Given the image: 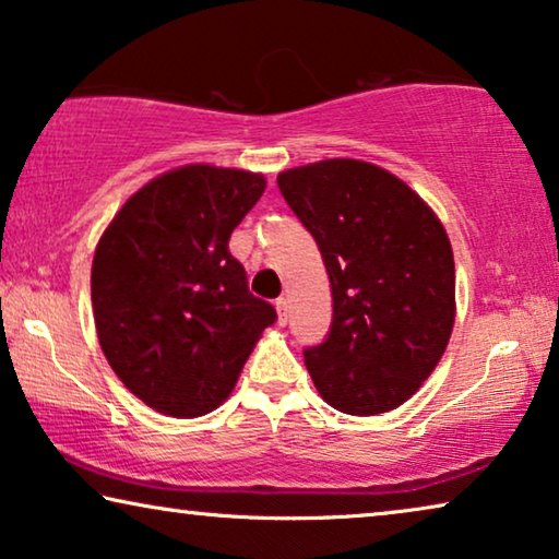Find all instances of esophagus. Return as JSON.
<instances>
[{"mask_svg":"<svg viewBox=\"0 0 559 559\" xmlns=\"http://www.w3.org/2000/svg\"><path fill=\"white\" fill-rule=\"evenodd\" d=\"M276 311H278V323H281V326H286V321H288V301H286V298H278Z\"/></svg>","mask_w":559,"mask_h":559,"instance_id":"1","label":"esophagus"}]
</instances>
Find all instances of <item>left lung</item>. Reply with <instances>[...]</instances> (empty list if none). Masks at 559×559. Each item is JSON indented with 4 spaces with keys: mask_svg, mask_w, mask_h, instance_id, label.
<instances>
[{
    "mask_svg": "<svg viewBox=\"0 0 559 559\" xmlns=\"http://www.w3.org/2000/svg\"><path fill=\"white\" fill-rule=\"evenodd\" d=\"M278 190L326 265L333 321L304 359L333 409H396L435 371L454 326V255L429 205L361 160L278 175Z\"/></svg>",
    "mask_w": 559,
    "mask_h": 559,
    "instance_id": "1",
    "label": "left lung"
}]
</instances>
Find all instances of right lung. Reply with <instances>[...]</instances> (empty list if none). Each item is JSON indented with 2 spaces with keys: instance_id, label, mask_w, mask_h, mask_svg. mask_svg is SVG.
Here are the masks:
<instances>
[{
  "instance_id": "obj_1",
  "label": "right lung",
  "mask_w": 559,
  "mask_h": 559,
  "mask_svg": "<svg viewBox=\"0 0 559 559\" xmlns=\"http://www.w3.org/2000/svg\"><path fill=\"white\" fill-rule=\"evenodd\" d=\"M263 190V175L186 165L140 188L99 238V346L122 384L160 414L190 419L223 404L278 319L228 251Z\"/></svg>"
}]
</instances>
